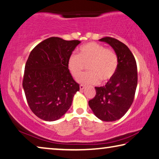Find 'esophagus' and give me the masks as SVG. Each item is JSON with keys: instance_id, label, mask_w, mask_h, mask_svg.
<instances>
[{"instance_id": "esophagus-1", "label": "esophagus", "mask_w": 159, "mask_h": 159, "mask_svg": "<svg viewBox=\"0 0 159 159\" xmlns=\"http://www.w3.org/2000/svg\"><path fill=\"white\" fill-rule=\"evenodd\" d=\"M84 88H85V86H84V85L81 84V85L80 86V90H83V89H84Z\"/></svg>"}]
</instances>
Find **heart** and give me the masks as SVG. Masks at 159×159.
<instances>
[{
    "label": "heart",
    "instance_id": "heart-1",
    "mask_svg": "<svg viewBox=\"0 0 159 159\" xmlns=\"http://www.w3.org/2000/svg\"><path fill=\"white\" fill-rule=\"evenodd\" d=\"M88 63L90 71L82 75L78 81L83 84H96L100 80L106 82L113 77L118 66V57L113 50L98 43H89L80 47L79 54H70L68 68L72 76L77 78Z\"/></svg>",
    "mask_w": 159,
    "mask_h": 159
}]
</instances>
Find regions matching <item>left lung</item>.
Listing matches in <instances>:
<instances>
[{
	"mask_svg": "<svg viewBox=\"0 0 159 159\" xmlns=\"http://www.w3.org/2000/svg\"><path fill=\"white\" fill-rule=\"evenodd\" d=\"M99 41L110 44L115 50L118 66L106 84L95 87L96 94L89 101V105L99 119L115 121L127 112L133 102L138 84L137 64L132 52L123 43L110 37Z\"/></svg>",
	"mask_w": 159,
	"mask_h": 159,
	"instance_id": "left-lung-1",
	"label": "left lung"
}]
</instances>
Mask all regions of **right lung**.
<instances>
[{"instance_id":"add662e5","label":"right lung","mask_w":159,"mask_h":159,"mask_svg":"<svg viewBox=\"0 0 159 159\" xmlns=\"http://www.w3.org/2000/svg\"><path fill=\"white\" fill-rule=\"evenodd\" d=\"M79 40L52 37L34 47L25 66L23 88L32 112L41 119H59L80 90L68 68V59Z\"/></svg>"}]
</instances>
